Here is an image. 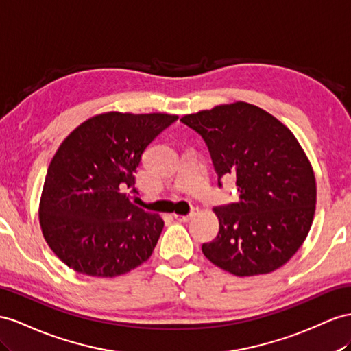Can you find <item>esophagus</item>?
I'll return each instance as SVG.
<instances>
[{
  "instance_id": "obj_1",
  "label": "esophagus",
  "mask_w": 351,
  "mask_h": 351,
  "mask_svg": "<svg viewBox=\"0 0 351 351\" xmlns=\"http://www.w3.org/2000/svg\"><path fill=\"white\" fill-rule=\"evenodd\" d=\"M197 210H199V209H197V208H191L190 213H186V215H175V218H176L178 221H181V222H186V221H190V219L194 217Z\"/></svg>"
}]
</instances>
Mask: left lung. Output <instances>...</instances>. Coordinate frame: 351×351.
I'll return each instance as SVG.
<instances>
[{"label":"left lung","mask_w":351,"mask_h":351,"mask_svg":"<svg viewBox=\"0 0 351 351\" xmlns=\"http://www.w3.org/2000/svg\"><path fill=\"white\" fill-rule=\"evenodd\" d=\"M199 133L218 175L234 176L239 200L215 208L219 232L202 250L236 276L271 273L307 237L316 206L311 166L292 132L271 114L246 102L185 115Z\"/></svg>","instance_id":"1"}]
</instances>
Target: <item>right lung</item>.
Instances as JSON below:
<instances>
[{
	"instance_id": "add662e5",
	"label": "right lung",
	"mask_w": 351,
	"mask_h": 351,
	"mask_svg": "<svg viewBox=\"0 0 351 351\" xmlns=\"http://www.w3.org/2000/svg\"><path fill=\"white\" fill-rule=\"evenodd\" d=\"M179 119L169 114L96 115L62 142L44 181L40 223L62 263L115 277L145 263L165 222L133 204L143 151Z\"/></svg>"
}]
</instances>
